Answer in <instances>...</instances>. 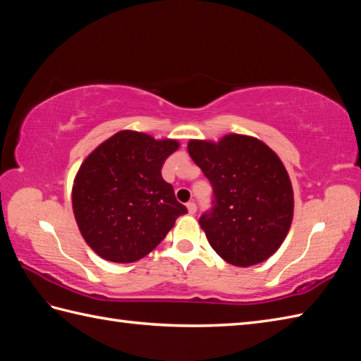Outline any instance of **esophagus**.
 Segmentation results:
<instances>
[{"instance_id":"esophagus-1","label":"esophagus","mask_w":361,"mask_h":361,"mask_svg":"<svg viewBox=\"0 0 361 361\" xmlns=\"http://www.w3.org/2000/svg\"><path fill=\"white\" fill-rule=\"evenodd\" d=\"M186 206H188V211H189V214H192V216H194V214L197 212V204H195L194 202H189Z\"/></svg>"}]
</instances>
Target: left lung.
<instances>
[{
	"label": "left lung",
	"instance_id": "1",
	"mask_svg": "<svg viewBox=\"0 0 361 361\" xmlns=\"http://www.w3.org/2000/svg\"><path fill=\"white\" fill-rule=\"evenodd\" d=\"M188 152L212 185L200 217L209 245L228 264L251 267L279 250L293 220V188L279 157L257 137L190 140Z\"/></svg>",
	"mask_w": 361,
	"mask_h": 361
}]
</instances>
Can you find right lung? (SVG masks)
I'll list each match as a JSON object with an SVG mask.
<instances>
[{
	"label": "right lung",
	"instance_id": "right-lung-1",
	"mask_svg": "<svg viewBox=\"0 0 361 361\" xmlns=\"http://www.w3.org/2000/svg\"><path fill=\"white\" fill-rule=\"evenodd\" d=\"M178 147L176 140L121 130L83 161L73 185V211L97 256L136 262L188 212L161 176L166 158Z\"/></svg>",
	"mask_w": 361,
	"mask_h": 361
}]
</instances>
